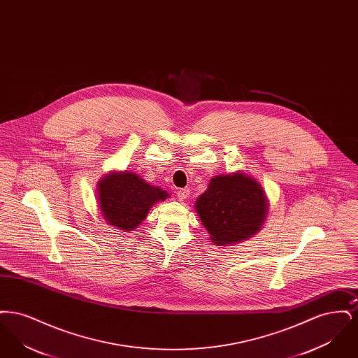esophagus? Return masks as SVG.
Segmentation results:
<instances>
[{
  "mask_svg": "<svg viewBox=\"0 0 358 358\" xmlns=\"http://www.w3.org/2000/svg\"><path fill=\"white\" fill-rule=\"evenodd\" d=\"M189 194H190V190L189 189H180L178 192H177V199L180 200V201H185L187 197H189Z\"/></svg>",
  "mask_w": 358,
  "mask_h": 358,
  "instance_id": "1",
  "label": "esophagus"
}]
</instances>
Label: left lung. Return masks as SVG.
<instances>
[{
	"instance_id": "left-lung-1",
	"label": "left lung",
	"mask_w": 358,
	"mask_h": 358,
	"mask_svg": "<svg viewBox=\"0 0 358 358\" xmlns=\"http://www.w3.org/2000/svg\"><path fill=\"white\" fill-rule=\"evenodd\" d=\"M194 208L210 240L227 245L252 238L262 229L268 200L255 178L238 171L213 177Z\"/></svg>"
}]
</instances>
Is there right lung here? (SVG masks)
<instances>
[{"mask_svg":"<svg viewBox=\"0 0 358 358\" xmlns=\"http://www.w3.org/2000/svg\"><path fill=\"white\" fill-rule=\"evenodd\" d=\"M168 196L131 171H111L98 182V205L104 222L123 232L136 228L150 208Z\"/></svg>","mask_w":358,"mask_h":358,"instance_id":"add662e5","label":"right lung"}]
</instances>
